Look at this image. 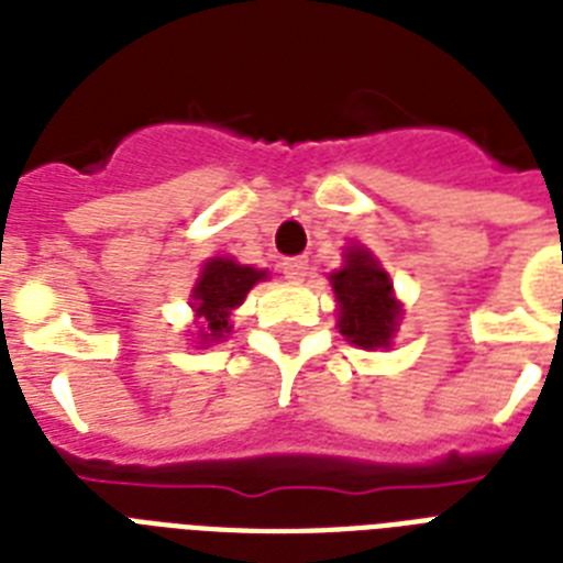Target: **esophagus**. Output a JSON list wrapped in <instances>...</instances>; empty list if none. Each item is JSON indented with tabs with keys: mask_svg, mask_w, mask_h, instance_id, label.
<instances>
[{
	"mask_svg": "<svg viewBox=\"0 0 563 563\" xmlns=\"http://www.w3.org/2000/svg\"><path fill=\"white\" fill-rule=\"evenodd\" d=\"M283 274H286V280L291 283H300L307 277V268H309V260L307 256H289V260H283Z\"/></svg>",
	"mask_w": 563,
	"mask_h": 563,
	"instance_id": "1",
	"label": "esophagus"
}]
</instances>
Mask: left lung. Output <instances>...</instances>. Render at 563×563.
I'll use <instances>...</instances> for the list:
<instances>
[{"mask_svg":"<svg viewBox=\"0 0 563 563\" xmlns=\"http://www.w3.org/2000/svg\"><path fill=\"white\" fill-rule=\"evenodd\" d=\"M330 283L339 303V333L362 351L391 347L402 307L394 298L388 272L368 247H347L344 265L330 274Z\"/></svg>","mask_w":563,"mask_h":563,"instance_id":"obj_1","label":"left lung"}]
</instances>
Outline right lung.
<instances>
[{"instance_id": "add662e5", "label": "right lung", "mask_w": 563, "mask_h": 563, "mask_svg": "<svg viewBox=\"0 0 563 563\" xmlns=\"http://www.w3.org/2000/svg\"><path fill=\"white\" fill-rule=\"evenodd\" d=\"M268 274L251 265H239L230 256H212L201 268V277L192 289V309L201 318L198 344L221 342L230 333V312L242 307V300L256 283Z\"/></svg>"}]
</instances>
